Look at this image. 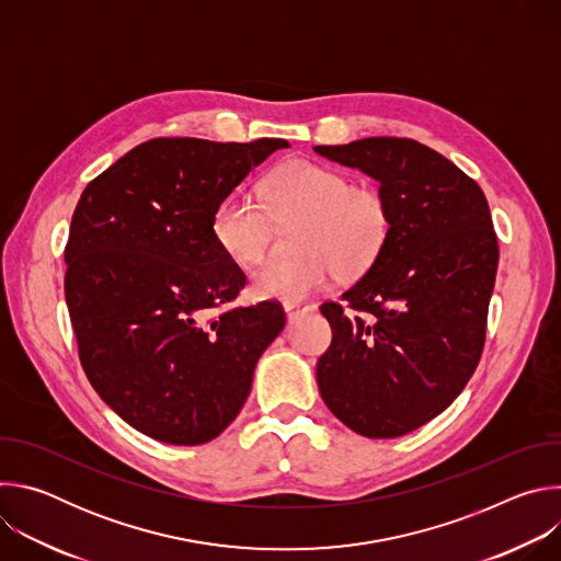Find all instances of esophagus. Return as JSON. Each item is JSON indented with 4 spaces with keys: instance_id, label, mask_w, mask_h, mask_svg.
I'll return each mask as SVG.
<instances>
[{
    "instance_id": "1",
    "label": "esophagus",
    "mask_w": 561,
    "mask_h": 561,
    "mask_svg": "<svg viewBox=\"0 0 561 561\" xmlns=\"http://www.w3.org/2000/svg\"><path fill=\"white\" fill-rule=\"evenodd\" d=\"M310 310V306H306V304H299V301H284V312H286V317H288V322H293V319H297L299 314H304V312H308Z\"/></svg>"
}]
</instances>
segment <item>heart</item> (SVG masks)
<instances>
[{"label": "heart", "instance_id": "heart-1", "mask_svg": "<svg viewBox=\"0 0 561 561\" xmlns=\"http://www.w3.org/2000/svg\"><path fill=\"white\" fill-rule=\"evenodd\" d=\"M262 205L228 195L210 217L217 247L232 262H257L271 242V219H295L290 242L297 251L271 257L251 275L260 299L299 301L335 277L357 275L373 264L388 234V206L373 186H351L348 178L324 164L293 159L266 175Z\"/></svg>", "mask_w": 561, "mask_h": 561}]
</instances>
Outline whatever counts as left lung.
I'll return each mask as SVG.
<instances>
[{"label":"left lung","mask_w":561,"mask_h":561,"mask_svg":"<svg viewBox=\"0 0 561 561\" xmlns=\"http://www.w3.org/2000/svg\"><path fill=\"white\" fill-rule=\"evenodd\" d=\"M379 184L388 234L344 304H322L333 329L317 359L331 413L370 439L402 437L463 390L482 357L500 249L489 202L437 150L407 137L314 146Z\"/></svg>","instance_id":"8db88e82"}]
</instances>
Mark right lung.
<instances>
[{
	"mask_svg": "<svg viewBox=\"0 0 561 561\" xmlns=\"http://www.w3.org/2000/svg\"><path fill=\"white\" fill-rule=\"evenodd\" d=\"M286 139L157 137L77 202L64 293L84 373L135 431L173 446L215 439L242 411L279 304L228 306L247 284L210 217Z\"/></svg>",
	"mask_w": 561,
	"mask_h": 561,
	"instance_id": "1",
	"label": "right lung"
}]
</instances>
